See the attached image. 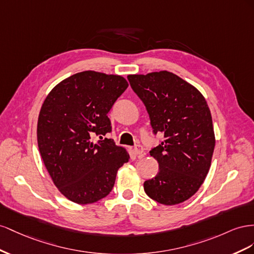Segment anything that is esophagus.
<instances>
[{
	"label": "esophagus",
	"instance_id": "34e87169",
	"mask_svg": "<svg viewBox=\"0 0 254 254\" xmlns=\"http://www.w3.org/2000/svg\"><path fill=\"white\" fill-rule=\"evenodd\" d=\"M134 152H135V154L138 155L139 157L143 156L144 155V148L141 146V144H136V146L134 147Z\"/></svg>",
	"mask_w": 254,
	"mask_h": 254
}]
</instances>
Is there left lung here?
Wrapping results in <instances>:
<instances>
[{
	"label": "left lung",
	"mask_w": 254,
	"mask_h": 254,
	"mask_svg": "<svg viewBox=\"0 0 254 254\" xmlns=\"http://www.w3.org/2000/svg\"><path fill=\"white\" fill-rule=\"evenodd\" d=\"M149 114L152 132L164 140L150 150L158 173L143 183L151 199L175 205L190 199L206 178L215 148L212 115L204 97L168 71L128 75Z\"/></svg>",
	"instance_id": "1"
}]
</instances>
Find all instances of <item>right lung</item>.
<instances>
[{
  "mask_svg": "<svg viewBox=\"0 0 254 254\" xmlns=\"http://www.w3.org/2000/svg\"><path fill=\"white\" fill-rule=\"evenodd\" d=\"M126 78L84 71L64 79L46 98L37 125L43 164L69 200L89 204L113 190L127 152L113 139L108 112L127 88ZM95 135L102 141L92 142Z\"/></svg>",
  "mask_w": 254,
  "mask_h": 254,
  "instance_id": "right-lung-1",
  "label": "right lung"
}]
</instances>
